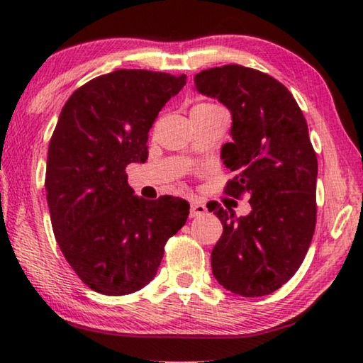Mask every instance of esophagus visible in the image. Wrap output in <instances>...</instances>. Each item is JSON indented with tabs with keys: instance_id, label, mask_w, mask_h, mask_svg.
<instances>
[{
	"instance_id": "1",
	"label": "esophagus",
	"mask_w": 363,
	"mask_h": 363,
	"mask_svg": "<svg viewBox=\"0 0 363 363\" xmlns=\"http://www.w3.org/2000/svg\"><path fill=\"white\" fill-rule=\"evenodd\" d=\"M206 214V206L201 203V201H190V218H199L205 216Z\"/></svg>"
}]
</instances>
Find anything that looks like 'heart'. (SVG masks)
Segmentation results:
<instances>
[{
    "mask_svg": "<svg viewBox=\"0 0 363 363\" xmlns=\"http://www.w3.org/2000/svg\"><path fill=\"white\" fill-rule=\"evenodd\" d=\"M210 107H214L213 104H206V102H201V104H196V106L194 108H210Z\"/></svg>",
    "mask_w": 363,
    "mask_h": 363,
    "instance_id": "1",
    "label": "heart"
}]
</instances>
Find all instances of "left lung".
I'll list each match as a JSON object with an SVG mask.
<instances>
[{"instance_id": "1", "label": "left lung", "mask_w": 363, "mask_h": 363, "mask_svg": "<svg viewBox=\"0 0 363 363\" xmlns=\"http://www.w3.org/2000/svg\"><path fill=\"white\" fill-rule=\"evenodd\" d=\"M194 82L200 94L230 110L232 143L220 158L235 177L225 194H248L251 205L240 218L232 208H210L223 223L211 251L213 275L240 296L270 294L303 264L315 229L318 167L306 118L290 91L259 70L214 67Z\"/></svg>"}]
</instances>
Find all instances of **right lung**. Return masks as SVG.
I'll list each match as a JSON object with an SVG mask.
<instances>
[{
	"label": "right lung",
	"instance_id": "1",
	"mask_svg": "<svg viewBox=\"0 0 363 363\" xmlns=\"http://www.w3.org/2000/svg\"><path fill=\"white\" fill-rule=\"evenodd\" d=\"M186 75L115 70L73 93L48 149L46 200L67 262L91 290L123 296L157 275L168 238L186 224L189 203L134 195L125 173L144 163L149 130Z\"/></svg>",
	"mask_w": 363,
	"mask_h": 363
}]
</instances>
